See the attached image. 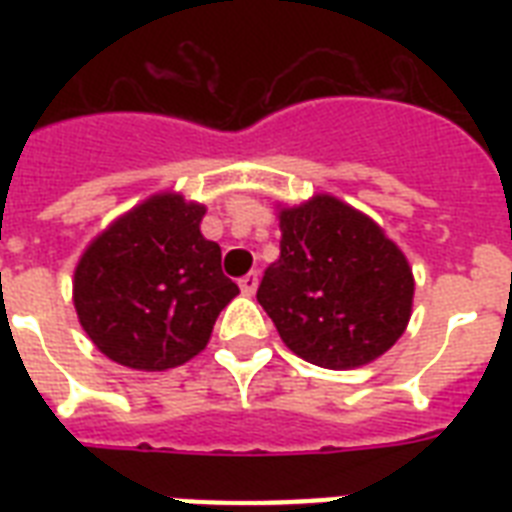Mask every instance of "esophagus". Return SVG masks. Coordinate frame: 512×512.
I'll list each match as a JSON object with an SVG mask.
<instances>
[{
	"label": "esophagus",
	"instance_id": "34e87169",
	"mask_svg": "<svg viewBox=\"0 0 512 512\" xmlns=\"http://www.w3.org/2000/svg\"><path fill=\"white\" fill-rule=\"evenodd\" d=\"M257 281H260V276H257V271H249L247 276H241V279H239L241 292H244V295H255Z\"/></svg>",
	"mask_w": 512,
	"mask_h": 512
}]
</instances>
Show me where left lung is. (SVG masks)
Listing matches in <instances>:
<instances>
[{
  "mask_svg": "<svg viewBox=\"0 0 512 512\" xmlns=\"http://www.w3.org/2000/svg\"><path fill=\"white\" fill-rule=\"evenodd\" d=\"M281 255L257 303L292 353L324 369H356L396 345L412 316L404 252L364 212L319 193L279 212Z\"/></svg>",
  "mask_w": 512,
  "mask_h": 512,
  "instance_id": "1",
  "label": "left lung"
}]
</instances>
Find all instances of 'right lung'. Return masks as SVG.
<instances>
[{"label": "right lung", "mask_w": 512, "mask_h": 512, "mask_svg": "<svg viewBox=\"0 0 512 512\" xmlns=\"http://www.w3.org/2000/svg\"><path fill=\"white\" fill-rule=\"evenodd\" d=\"M204 212L180 193H156L84 249L76 316L111 361L164 372L207 348L239 287L220 268V247L201 236Z\"/></svg>", "instance_id": "add662e5"}]
</instances>
